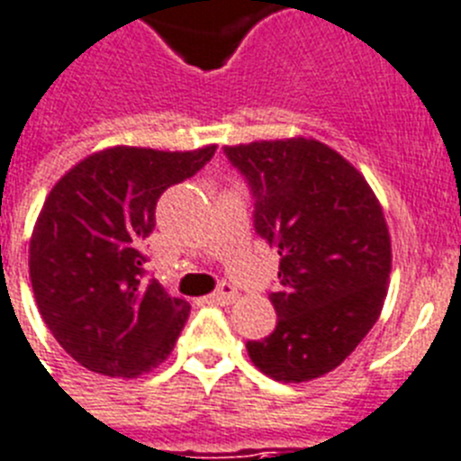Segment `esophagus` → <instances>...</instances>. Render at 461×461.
<instances>
[{
    "instance_id": "34e87169",
    "label": "esophagus",
    "mask_w": 461,
    "mask_h": 461,
    "mask_svg": "<svg viewBox=\"0 0 461 461\" xmlns=\"http://www.w3.org/2000/svg\"><path fill=\"white\" fill-rule=\"evenodd\" d=\"M236 299V290L230 285V283H220L218 290L211 294V302L215 303H231Z\"/></svg>"
}]
</instances>
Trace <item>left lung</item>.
Instances as JSON below:
<instances>
[{
    "label": "left lung",
    "instance_id": "8db88e82",
    "mask_svg": "<svg viewBox=\"0 0 461 461\" xmlns=\"http://www.w3.org/2000/svg\"><path fill=\"white\" fill-rule=\"evenodd\" d=\"M255 199V231L280 255L278 322L248 355L280 383L336 369L375 325L387 294L392 246L369 183L315 139L225 146Z\"/></svg>",
    "mask_w": 461,
    "mask_h": 461
}]
</instances>
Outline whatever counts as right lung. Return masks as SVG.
<instances>
[{
    "mask_svg": "<svg viewBox=\"0 0 461 461\" xmlns=\"http://www.w3.org/2000/svg\"><path fill=\"white\" fill-rule=\"evenodd\" d=\"M213 153L106 148L71 167L43 202L30 239L32 290L50 334L87 371L136 378L174 350L190 303L143 280L139 246L162 192Z\"/></svg>",
    "mask_w": 461,
    "mask_h": 461,
    "instance_id": "right-lung-1",
    "label": "right lung"
}]
</instances>
